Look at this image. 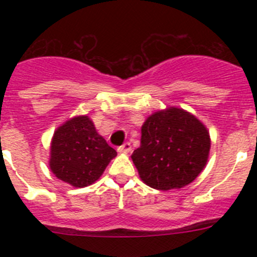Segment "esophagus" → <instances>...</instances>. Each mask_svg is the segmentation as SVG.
<instances>
[{"label":"esophagus","instance_id":"obj_1","mask_svg":"<svg viewBox=\"0 0 257 257\" xmlns=\"http://www.w3.org/2000/svg\"><path fill=\"white\" fill-rule=\"evenodd\" d=\"M131 150H132V145L131 143H128V142L118 148V152L120 153H131Z\"/></svg>","mask_w":257,"mask_h":257}]
</instances>
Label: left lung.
Returning a JSON list of instances; mask_svg holds the SVG:
<instances>
[{
    "mask_svg": "<svg viewBox=\"0 0 257 257\" xmlns=\"http://www.w3.org/2000/svg\"><path fill=\"white\" fill-rule=\"evenodd\" d=\"M209 152L206 126L191 113L170 107L144 121L141 147L132 159L147 185L167 191L195 180L205 168Z\"/></svg>",
    "mask_w": 257,
    "mask_h": 257,
    "instance_id": "1",
    "label": "left lung"
}]
</instances>
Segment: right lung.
Masks as SVG:
<instances>
[{
    "label": "right lung",
    "mask_w": 257,
    "mask_h": 257,
    "mask_svg": "<svg viewBox=\"0 0 257 257\" xmlns=\"http://www.w3.org/2000/svg\"><path fill=\"white\" fill-rule=\"evenodd\" d=\"M116 152L97 133L87 115H78L54 132L49 168L57 178L84 188L100 178Z\"/></svg>",
    "instance_id": "add662e5"
}]
</instances>
